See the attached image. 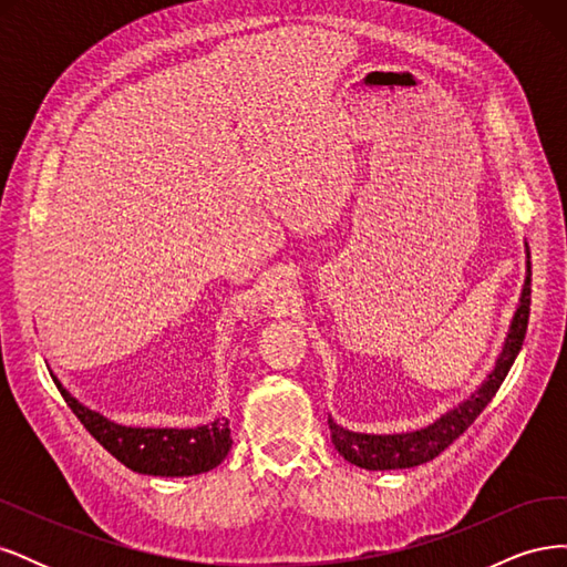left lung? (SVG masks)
Returning a JSON list of instances; mask_svg holds the SVG:
<instances>
[{
    "label": "left lung",
    "mask_w": 567,
    "mask_h": 567,
    "mask_svg": "<svg viewBox=\"0 0 567 567\" xmlns=\"http://www.w3.org/2000/svg\"><path fill=\"white\" fill-rule=\"evenodd\" d=\"M529 250L525 244V281L520 288V298L516 305V312L508 323V331L504 338L502 352L496 354L492 371L485 375L466 400H461L450 411H444L440 419L427 423L416 431L406 433H357L350 427H342L329 416L331 427V442L336 444L338 454L354 463L359 468L367 471H398V468H414L421 463L433 461L440 452H444L450 444L463 435V431L480 416L492 398L504 383L508 369L516 362V357L523 348L525 331H527V317H529Z\"/></svg>",
    "instance_id": "obj_1"
}]
</instances>
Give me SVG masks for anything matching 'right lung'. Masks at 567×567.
<instances>
[{
  "label": "right lung",
  "mask_w": 567,
  "mask_h": 567,
  "mask_svg": "<svg viewBox=\"0 0 567 567\" xmlns=\"http://www.w3.org/2000/svg\"><path fill=\"white\" fill-rule=\"evenodd\" d=\"M59 392L92 437L134 473L161 477H188L217 468L231 450L227 416L194 427H142L115 423L96 409L82 404L51 373Z\"/></svg>",
  "instance_id": "1"
}]
</instances>
